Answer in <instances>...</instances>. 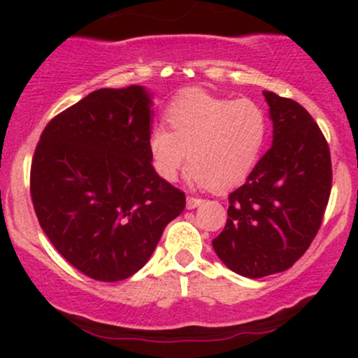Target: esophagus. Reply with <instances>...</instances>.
Instances as JSON below:
<instances>
[{"label": "esophagus", "mask_w": 358, "mask_h": 358, "mask_svg": "<svg viewBox=\"0 0 358 358\" xmlns=\"http://www.w3.org/2000/svg\"><path fill=\"white\" fill-rule=\"evenodd\" d=\"M202 202L203 200L199 199V196H187V208H190L192 210V208H196Z\"/></svg>", "instance_id": "obj_1"}]
</instances>
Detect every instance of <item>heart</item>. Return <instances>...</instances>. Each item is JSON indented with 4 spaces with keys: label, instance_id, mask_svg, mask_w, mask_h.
Wrapping results in <instances>:
<instances>
[{
    "label": "heart",
    "instance_id": "1",
    "mask_svg": "<svg viewBox=\"0 0 358 358\" xmlns=\"http://www.w3.org/2000/svg\"><path fill=\"white\" fill-rule=\"evenodd\" d=\"M165 119L170 131L153 127L148 148L155 171L166 182H175L188 158L192 183L231 188L250 173L268 136V116L257 102L202 90L176 97Z\"/></svg>",
    "mask_w": 358,
    "mask_h": 358
}]
</instances>
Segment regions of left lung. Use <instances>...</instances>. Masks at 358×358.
I'll use <instances>...</instances> for the list:
<instances>
[{
  "mask_svg": "<svg viewBox=\"0 0 358 358\" xmlns=\"http://www.w3.org/2000/svg\"><path fill=\"white\" fill-rule=\"evenodd\" d=\"M273 146L229 195L227 224L213 250L234 273L264 278L298 261L322 225L331 190L330 148L310 113L264 90Z\"/></svg>",
  "mask_w": 358,
  "mask_h": 358,
  "instance_id": "1",
  "label": "left lung"
}]
</instances>
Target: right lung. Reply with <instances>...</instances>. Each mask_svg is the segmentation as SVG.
<instances>
[{
  "label": "right lung",
  "mask_w": 358,
  "mask_h": 358,
  "mask_svg": "<svg viewBox=\"0 0 358 358\" xmlns=\"http://www.w3.org/2000/svg\"><path fill=\"white\" fill-rule=\"evenodd\" d=\"M151 106L141 85L94 90L48 122L31 159L40 227L96 281L138 273L185 208V193L151 165Z\"/></svg>",
  "instance_id": "add662e5"
}]
</instances>
